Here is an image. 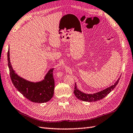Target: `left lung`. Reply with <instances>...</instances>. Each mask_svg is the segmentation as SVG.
Returning <instances> with one entry per match:
<instances>
[{"label": "left lung", "instance_id": "8db88e82", "mask_svg": "<svg viewBox=\"0 0 133 133\" xmlns=\"http://www.w3.org/2000/svg\"><path fill=\"white\" fill-rule=\"evenodd\" d=\"M119 79H120V78H118V79H117V80L115 82L114 84L111 85V86L109 87V88H107L106 89H104L98 92L94 93V94H89L82 92L80 90H79L77 88L76 83H75V89L74 91L75 95L78 98V99L81 100L83 101L94 102V101H96L98 100H101L103 98H104L108 94H109L115 88L116 86L117 85V83L119 82Z\"/></svg>", "mask_w": 133, "mask_h": 133}]
</instances>
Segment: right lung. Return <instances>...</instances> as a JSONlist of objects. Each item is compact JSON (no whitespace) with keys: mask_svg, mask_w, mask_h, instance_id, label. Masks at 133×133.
I'll use <instances>...</instances> for the list:
<instances>
[{"mask_svg":"<svg viewBox=\"0 0 133 133\" xmlns=\"http://www.w3.org/2000/svg\"><path fill=\"white\" fill-rule=\"evenodd\" d=\"M7 56L11 80L18 91L33 102L44 103L50 101L54 94L55 80L52 73L54 69L48 71L43 80L36 82L29 81L15 72L10 61L9 48Z\"/></svg>","mask_w":133,"mask_h":133,"instance_id":"obj_1","label":"right lung"}]
</instances>
